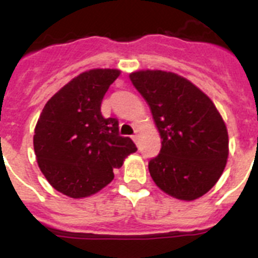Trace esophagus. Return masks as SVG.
<instances>
[{
    "label": "esophagus",
    "instance_id": "esophagus-1",
    "mask_svg": "<svg viewBox=\"0 0 258 258\" xmlns=\"http://www.w3.org/2000/svg\"><path fill=\"white\" fill-rule=\"evenodd\" d=\"M140 137L141 136H140V133H138V132H136V134L132 137V138H133V141L137 143V145H140Z\"/></svg>",
    "mask_w": 258,
    "mask_h": 258
}]
</instances>
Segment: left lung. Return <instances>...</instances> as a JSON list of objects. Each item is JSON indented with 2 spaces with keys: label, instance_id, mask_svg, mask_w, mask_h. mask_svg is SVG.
Segmentation results:
<instances>
[{
  "label": "left lung",
  "instance_id": "obj_1",
  "mask_svg": "<svg viewBox=\"0 0 258 258\" xmlns=\"http://www.w3.org/2000/svg\"><path fill=\"white\" fill-rule=\"evenodd\" d=\"M149 104L160 134V154L149 163L156 186L183 202L217 183L229 157V134L211 98L183 76L160 70L129 75Z\"/></svg>",
  "mask_w": 258,
  "mask_h": 258
}]
</instances>
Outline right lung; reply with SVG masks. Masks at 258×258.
I'll use <instances>...</instances> for the list:
<instances>
[{
	"label": "right lung",
	"mask_w": 258,
	"mask_h": 258,
	"mask_svg": "<svg viewBox=\"0 0 258 258\" xmlns=\"http://www.w3.org/2000/svg\"><path fill=\"white\" fill-rule=\"evenodd\" d=\"M120 70L94 68L66 84L45 104L33 136L37 164L56 191L72 199L92 197L113 179V169L137 151L118 136L116 118L101 104Z\"/></svg>",
	"instance_id": "add662e5"
}]
</instances>
